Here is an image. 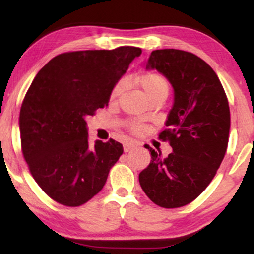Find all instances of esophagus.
Listing matches in <instances>:
<instances>
[{
	"instance_id": "34e87169",
	"label": "esophagus",
	"mask_w": 254,
	"mask_h": 254,
	"mask_svg": "<svg viewBox=\"0 0 254 254\" xmlns=\"http://www.w3.org/2000/svg\"><path fill=\"white\" fill-rule=\"evenodd\" d=\"M136 147H137V144L134 143V142H126V143L124 144V151L128 152V151L133 150V149H135Z\"/></svg>"
}]
</instances>
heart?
I'll return each mask as SVG.
<instances>
[{
    "instance_id": "1",
    "label": "heart",
    "mask_w": 254,
    "mask_h": 254,
    "mask_svg": "<svg viewBox=\"0 0 254 254\" xmlns=\"http://www.w3.org/2000/svg\"><path fill=\"white\" fill-rule=\"evenodd\" d=\"M136 84L140 86L148 99L158 95L168 96L169 83L165 79L164 76L158 74V72H145V74H142L140 77L136 78ZM124 86V82L118 83L112 90L111 97H112V98H117V97L123 92ZM131 129L134 131H140L142 129V126L138 124H133L131 125Z\"/></svg>"
}]
</instances>
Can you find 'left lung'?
I'll list each match as a JSON object with an SVG mask.
<instances>
[{
	"instance_id": "obj_1",
	"label": "left lung",
	"mask_w": 254,
	"mask_h": 254,
	"mask_svg": "<svg viewBox=\"0 0 254 254\" xmlns=\"http://www.w3.org/2000/svg\"><path fill=\"white\" fill-rule=\"evenodd\" d=\"M171 83L175 97L159 138L172 152L162 157L147 147L151 161L138 175L152 202L178 208L192 202L209 185L223 161L230 130V110L217 75L202 59L185 51H152L144 62Z\"/></svg>"
}]
</instances>
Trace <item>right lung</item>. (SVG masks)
I'll return each mask as SVG.
<instances>
[{
	"label": "right lung",
	"instance_id": "add662e5",
	"mask_svg": "<svg viewBox=\"0 0 254 254\" xmlns=\"http://www.w3.org/2000/svg\"><path fill=\"white\" fill-rule=\"evenodd\" d=\"M141 53L131 46L69 52L34 77L19 113L22 150L34 180L57 202L81 206L105 185L123 144L111 138L90 147L85 118L109 105L113 88Z\"/></svg>",
	"mask_w": 254,
	"mask_h": 254
}]
</instances>
